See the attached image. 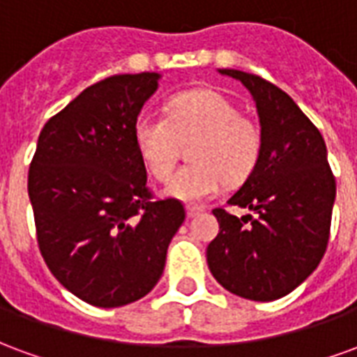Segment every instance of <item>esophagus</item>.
Wrapping results in <instances>:
<instances>
[{
    "label": "esophagus",
    "instance_id": "34e87169",
    "mask_svg": "<svg viewBox=\"0 0 357 357\" xmlns=\"http://www.w3.org/2000/svg\"><path fill=\"white\" fill-rule=\"evenodd\" d=\"M185 210H187V216H189V218H195L197 214H201V212H202L201 206H187Z\"/></svg>",
    "mask_w": 357,
    "mask_h": 357
}]
</instances>
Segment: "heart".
<instances>
[{
    "mask_svg": "<svg viewBox=\"0 0 357 357\" xmlns=\"http://www.w3.org/2000/svg\"><path fill=\"white\" fill-rule=\"evenodd\" d=\"M162 116L141 114L132 137L137 156L158 181L170 178L178 141H189V164L170 179L164 195L181 202L210 199L227 183H243L260 162L264 137L255 120L214 89H193L172 97Z\"/></svg>",
    "mask_w": 357,
    "mask_h": 357,
    "instance_id": "b5f03b06",
    "label": "heart"
}]
</instances>
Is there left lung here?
I'll list each match as a JSON object with an SVG mask.
<instances>
[{
  "instance_id": "1",
  "label": "left lung",
  "mask_w": 357,
  "mask_h": 357,
  "mask_svg": "<svg viewBox=\"0 0 357 357\" xmlns=\"http://www.w3.org/2000/svg\"><path fill=\"white\" fill-rule=\"evenodd\" d=\"M218 73L250 91L264 147L252 176L227 201L252 214L212 210L220 233L206 248V262L224 289L269 302L294 291L321 262L337 183L321 133L283 89L243 70Z\"/></svg>"
}]
</instances>
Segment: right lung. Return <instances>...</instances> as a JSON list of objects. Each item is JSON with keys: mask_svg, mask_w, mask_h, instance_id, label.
I'll return each mask as SVG.
<instances>
[{"mask_svg": "<svg viewBox=\"0 0 357 357\" xmlns=\"http://www.w3.org/2000/svg\"><path fill=\"white\" fill-rule=\"evenodd\" d=\"M160 74H120L84 89L43 126L28 172L38 245L59 283L97 307L143 298L162 275L185 220L153 201L133 122Z\"/></svg>", "mask_w": 357, "mask_h": 357, "instance_id": "add662e5", "label": "right lung"}]
</instances>
